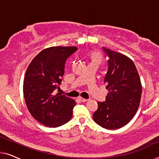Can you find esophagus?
Here are the masks:
<instances>
[{"label": "esophagus", "instance_id": "1", "mask_svg": "<svg viewBox=\"0 0 159 159\" xmlns=\"http://www.w3.org/2000/svg\"><path fill=\"white\" fill-rule=\"evenodd\" d=\"M79 100L82 102L88 101V99H85V98H82V97H79Z\"/></svg>", "mask_w": 159, "mask_h": 159}]
</instances>
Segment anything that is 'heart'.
Segmentation results:
<instances>
[{
  "label": "heart",
  "mask_w": 159,
  "mask_h": 159,
  "mask_svg": "<svg viewBox=\"0 0 159 159\" xmlns=\"http://www.w3.org/2000/svg\"><path fill=\"white\" fill-rule=\"evenodd\" d=\"M91 60L92 62H98L100 63L101 60V56L99 53H94L91 55Z\"/></svg>",
  "instance_id": "1"
}]
</instances>
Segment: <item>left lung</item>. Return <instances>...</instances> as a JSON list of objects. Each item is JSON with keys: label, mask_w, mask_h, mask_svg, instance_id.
<instances>
[{"label": "left lung", "mask_w": 159, "mask_h": 159, "mask_svg": "<svg viewBox=\"0 0 159 159\" xmlns=\"http://www.w3.org/2000/svg\"><path fill=\"white\" fill-rule=\"evenodd\" d=\"M108 57L104 78L108 93L105 101L98 102L93 115L98 125L108 129L122 127L133 118L140 105L142 86L132 61L123 54L102 48Z\"/></svg>", "instance_id": "8db88e82"}]
</instances>
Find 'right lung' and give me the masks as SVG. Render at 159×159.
Instances as JSON below:
<instances>
[{
  "label": "right lung",
  "instance_id": "right-lung-1",
  "mask_svg": "<svg viewBox=\"0 0 159 159\" xmlns=\"http://www.w3.org/2000/svg\"><path fill=\"white\" fill-rule=\"evenodd\" d=\"M77 47H51L44 49L33 58L24 80V97L32 116L43 125L57 127L68 122L73 114L75 101L60 93L59 89L67 58Z\"/></svg>",
  "mask_w": 159,
  "mask_h": 159
}]
</instances>
